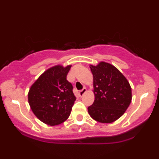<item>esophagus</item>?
<instances>
[{
    "instance_id": "1",
    "label": "esophagus",
    "mask_w": 159,
    "mask_h": 159,
    "mask_svg": "<svg viewBox=\"0 0 159 159\" xmlns=\"http://www.w3.org/2000/svg\"><path fill=\"white\" fill-rule=\"evenodd\" d=\"M86 93H87V89L86 88H83V90H81V91H79V93H78V95H79L80 97H82V96L84 95Z\"/></svg>"
}]
</instances>
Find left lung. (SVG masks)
Wrapping results in <instances>:
<instances>
[{
  "label": "left lung",
  "instance_id": "8db88e82",
  "mask_svg": "<svg viewBox=\"0 0 159 159\" xmlns=\"http://www.w3.org/2000/svg\"><path fill=\"white\" fill-rule=\"evenodd\" d=\"M93 76L95 100L88 107L93 119L102 123H111L123 116L132 102V88L126 78L114 66L101 61L90 65Z\"/></svg>",
  "mask_w": 159,
  "mask_h": 159
}]
</instances>
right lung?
I'll use <instances>...</instances> for the list:
<instances>
[{
	"mask_svg": "<svg viewBox=\"0 0 159 159\" xmlns=\"http://www.w3.org/2000/svg\"><path fill=\"white\" fill-rule=\"evenodd\" d=\"M72 65L46 69L30 86L28 103L34 115L47 125H57L69 118L76 98L66 76Z\"/></svg>",
	"mask_w": 159,
	"mask_h": 159,
	"instance_id": "obj_1",
	"label": "right lung"
}]
</instances>
